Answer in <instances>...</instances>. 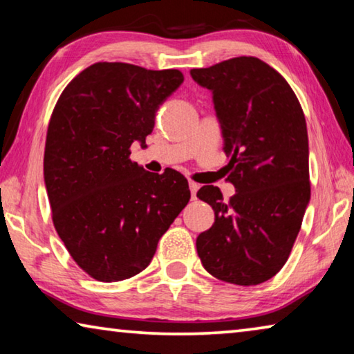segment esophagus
<instances>
[{"label":"esophagus","instance_id":"1","mask_svg":"<svg viewBox=\"0 0 354 354\" xmlns=\"http://www.w3.org/2000/svg\"><path fill=\"white\" fill-rule=\"evenodd\" d=\"M189 189H190V194H192V200H195L196 198V192H198V189H200V184L190 181Z\"/></svg>","mask_w":354,"mask_h":354}]
</instances>
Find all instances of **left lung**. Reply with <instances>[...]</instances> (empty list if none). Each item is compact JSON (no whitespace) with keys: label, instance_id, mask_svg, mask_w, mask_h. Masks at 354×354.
I'll list each match as a JSON object with an SVG mask.
<instances>
[{"label":"left lung","instance_id":"obj_1","mask_svg":"<svg viewBox=\"0 0 354 354\" xmlns=\"http://www.w3.org/2000/svg\"><path fill=\"white\" fill-rule=\"evenodd\" d=\"M195 82L212 92L232 170L230 201L203 185L214 225L196 237L203 267L217 279L256 286L289 259L310 200L306 120L297 95L270 65L253 56L194 68Z\"/></svg>","mask_w":354,"mask_h":354}]
</instances>
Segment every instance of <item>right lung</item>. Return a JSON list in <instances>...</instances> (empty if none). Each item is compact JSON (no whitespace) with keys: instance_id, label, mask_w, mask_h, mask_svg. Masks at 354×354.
I'll use <instances>...</instances> for the list:
<instances>
[{"instance_id":"right-lung-1","label":"right lung","mask_w":354,"mask_h":354,"mask_svg":"<svg viewBox=\"0 0 354 354\" xmlns=\"http://www.w3.org/2000/svg\"><path fill=\"white\" fill-rule=\"evenodd\" d=\"M183 81L179 70L97 62L57 100L45 143L46 194L59 237L88 277L115 283L145 270L190 200L181 173H149L129 159Z\"/></svg>"}]
</instances>
